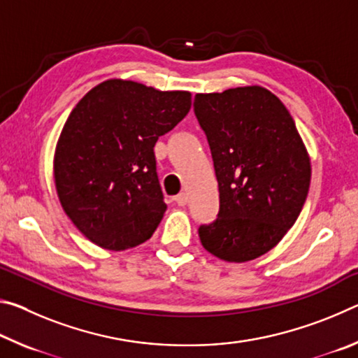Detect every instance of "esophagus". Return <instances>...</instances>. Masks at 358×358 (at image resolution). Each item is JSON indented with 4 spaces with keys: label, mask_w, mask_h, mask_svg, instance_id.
Wrapping results in <instances>:
<instances>
[{
    "label": "esophagus",
    "mask_w": 358,
    "mask_h": 358,
    "mask_svg": "<svg viewBox=\"0 0 358 358\" xmlns=\"http://www.w3.org/2000/svg\"><path fill=\"white\" fill-rule=\"evenodd\" d=\"M175 202H177L180 207H185L187 203V194L186 192H180L178 196H175Z\"/></svg>",
    "instance_id": "34e87169"
}]
</instances>
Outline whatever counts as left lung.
I'll return each instance as SVG.
<instances>
[{
	"instance_id": "1",
	"label": "left lung",
	"mask_w": 358,
	"mask_h": 358,
	"mask_svg": "<svg viewBox=\"0 0 358 358\" xmlns=\"http://www.w3.org/2000/svg\"><path fill=\"white\" fill-rule=\"evenodd\" d=\"M194 112L220 186V213L199 227L201 243L226 262L257 259L299 217L310 189V155L286 106L259 85L199 93Z\"/></svg>"
}]
</instances>
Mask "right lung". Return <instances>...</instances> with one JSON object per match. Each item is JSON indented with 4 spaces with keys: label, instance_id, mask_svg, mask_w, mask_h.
I'll return each mask as SVG.
<instances>
[{
    "label": "right lung",
    "instance_id": "1",
    "mask_svg": "<svg viewBox=\"0 0 358 358\" xmlns=\"http://www.w3.org/2000/svg\"><path fill=\"white\" fill-rule=\"evenodd\" d=\"M191 108L189 92L108 78L72 108L57 142L53 178L74 226L104 250L147 241L164 216L155 145Z\"/></svg>",
    "mask_w": 358,
    "mask_h": 358
}]
</instances>
